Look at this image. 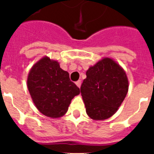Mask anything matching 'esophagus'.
<instances>
[{
	"label": "esophagus",
	"mask_w": 154,
	"mask_h": 154,
	"mask_svg": "<svg viewBox=\"0 0 154 154\" xmlns=\"http://www.w3.org/2000/svg\"><path fill=\"white\" fill-rule=\"evenodd\" d=\"M76 85H77V86L78 87V88H80L81 85H82V82H81V81H77V82H76Z\"/></svg>",
	"instance_id": "34e87169"
}]
</instances>
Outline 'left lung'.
Returning <instances> with one entry per match:
<instances>
[{"mask_svg": "<svg viewBox=\"0 0 154 154\" xmlns=\"http://www.w3.org/2000/svg\"><path fill=\"white\" fill-rule=\"evenodd\" d=\"M86 76L81 93L87 115L95 121L109 118L129 90L126 72L112 58L104 57L89 68Z\"/></svg>", "mask_w": 154, "mask_h": 154, "instance_id": "obj_1", "label": "left lung"}]
</instances>
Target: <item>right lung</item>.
I'll use <instances>...</instances> for the list:
<instances>
[{
	"label": "right lung",
	"instance_id": "add662e5",
	"mask_svg": "<svg viewBox=\"0 0 154 154\" xmlns=\"http://www.w3.org/2000/svg\"><path fill=\"white\" fill-rule=\"evenodd\" d=\"M27 86L36 108L51 118L63 117L72 99L80 94L79 88L70 81L69 72L48 56L32 65L28 74Z\"/></svg>",
	"mask_w": 154,
	"mask_h": 154
}]
</instances>
